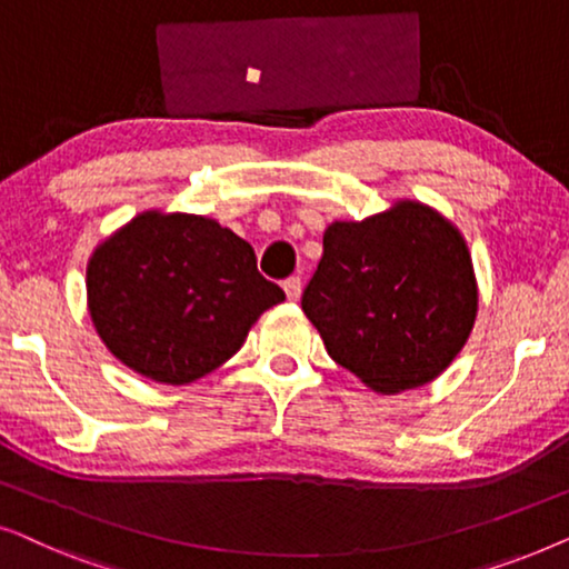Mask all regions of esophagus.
<instances>
[{"label":"esophagus","mask_w":569,"mask_h":569,"mask_svg":"<svg viewBox=\"0 0 569 569\" xmlns=\"http://www.w3.org/2000/svg\"><path fill=\"white\" fill-rule=\"evenodd\" d=\"M284 292H287V298L290 300H298L300 298V292H302V279L300 277H290V279H284Z\"/></svg>","instance_id":"1"}]
</instances>
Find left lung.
<instances>
[{"instance_id":"left-lung-1","label":"left lung","mask_w":569,"mask_h":569,"mask_svg":"<svg viewBox=\"0 0 569 569\" xmlns=\"http://www.w3.org/2000/svg\"><path fill=\"white\" fill-rule=\"evenodd\" d=\"M477 306L463 236L419 201L331 222L302 292L331 360L378 393L438 378L469 339Z\"/></svg>"}]
</instances>
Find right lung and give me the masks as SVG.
Masks as SVG:
<instances>
[{
  "label": "right lung",
  "instance_id": "right-lung-1",
  "mask_svg": "<svg viewBox=\"0 0 569 569\" xmlns=\"http://www.w3.org/2000/svg\"><path fill=\"white\" fill-rule=\"evenodd\" d=\"M282 287L251 243L197 214H137L88 263V308L106 347L139 376L186 386L243 347Z\"/></svg>",
  "mask_w": 569,
  "mask_h": 569
}]
</instances>
